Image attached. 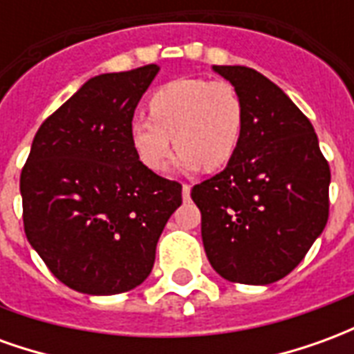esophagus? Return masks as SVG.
<instances>
[{
	"label": "esophagus",
	"instance_id": "1",
	"mask_svg": "<svg viewBox=\"0 0 354 354\" xmlns=\"http://www.w3.org/2000/svg\"><path fill=\"white\" fill-rule=\"evenodd\" d=\"M189 192H192V185L189 184L182 185V195H184V201L189 199Z\"/></svg>",
	"mask_w": 354,
	"mask_h": 354
}]
</instances>
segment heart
Masks as SVG:
<instances>
[{"label":"heart","mask_w":354,"mask_h":354,"mask_svg":"<svg viewBox=\"0 0 354 354\" xmlns=\"http://www.w3.org/2000/svg\"><path fill=\"white\" fill-rule=\"evenodd\" d=\"M149 117L129 124L134 151L153 172L167 169L172 140L182 169L218 170L237 153L245 129V104L227 81L174 80L147 100Z\"/></svg>","instance_id":"obj_1"}]
</instances>
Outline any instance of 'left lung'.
<instances>
[{
  "label": "left lung",
  "mask_w": 354,
  "mask_h": 354,
  "mask_svg": "<svg viewBox=\"0 0 354 354\" xmlns=\"http://www.w3.org/2000/svg\"><path fill=\"white\" fill-rule=\"evenodd\" d=\"M245 104L237 153L193 185L210 266L225 281L271 284L304 260L330 212V167L311 121L266 75L214 66Z\"/></svg>",
  "instance_id": "left-lung-1"
}]
</instances>
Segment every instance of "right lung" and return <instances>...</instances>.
Segmentation results:
<instances>
[{"label": "right lung", "mask_w": 354, "mask_h": 354, "mask_svg": "<svg viewBox=\"0 0 354 354\" xmlns=\"http://www.w3.org/2000/svg\"><path fill=\"white\" fill-rule=\"evenodd\" d=\"M155 64L102 73L49 115L20 172L28 243L72 290L111 296L151 273L155 248L182 184L134 151L129 124Z\"/></svg>", "instance_id": "1"}]
</instances>
